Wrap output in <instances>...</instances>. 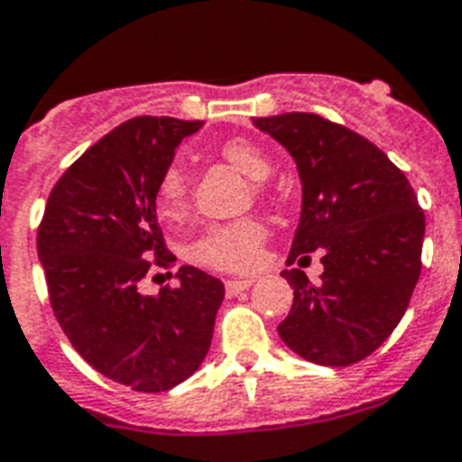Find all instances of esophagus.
Instances as JSON below:
<instances>
[{"mask_svg": "<svg viewBox=\"0 0 462 462\" xmlns=\"http://www.w3.org/2000/svg\"><path fill=\"white\" fill-rule=\"evenodd\" d=\"M253 280H226V292L238 294V292H244V290H248Z\"/></svg>", "mask_w": 462, "mask_h": 462, "instance_id": "1", "label": "esophagus"}]
</instances>
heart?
<instances>
[{
  "label": "heart",
  "instance_id": "1",
  "mask_svg": "<svg viewBox=\"0 0 462 462\" xmlns=\"http://www.w3.org/2000/svg\"><path fill=\"white\" fill-rule=\"evenodd\" d=\"M218 152L255 182H263L273 170L268 155L245 138H231L226 143H221ZM185 175L178 165H172L162 172L161 185H158V209L165 218H178L185 211ZM263 244H265L263 224H258L255 218H238V221L207 228L189 245V258L197 265L218 270V273H244L260 263Z\"/></svg>",
  "mask_w": 462,
  "mask_h": 462
}]
</instances>
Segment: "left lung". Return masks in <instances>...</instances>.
I'll return each instance as SVG.
<instances>
[{"mask_svg":"<svg viewBox=\"0 0 462 462\" xmlns=\"http://www.w3.org/2000/svg\"><path fill=\"white\" fill-rule=\"evenodd\" d=\"M287 148L301 182L300 226L287 263L321 251L317 284L282 270L292 310L277 334L310 363L353 365L383 346L409 307L421 273L424 211L394 162L356 131L319 114L253 119Z\"/></svg>","mask_w":462,"mask_h":462,"instance_id":"left-lung-1","label":"left lung"}]
</instances>
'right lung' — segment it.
<instances>
[{
    "instance_id": "right-lung-1",
    "label": "right lung",
    "mask_w": 462,
    "mask_h": 462,
    "mask_svg": "<svg viewBox=\"0 0 462 462\" xmlns=\"http://www.w3.org/2000/svg\"><path fill=\"white\" fill-rule=\"evenodd\" d=\"M199 128L172 116L124 121L62 172L38 228L68 341L97 373L136 392L172 390L202 365L224 301V282L192 265L178 270V287L138 290L151 265L175 263L155 197L182 138Z\"/></svg>"
}]
</instances>
